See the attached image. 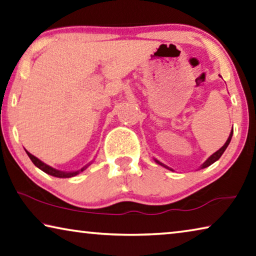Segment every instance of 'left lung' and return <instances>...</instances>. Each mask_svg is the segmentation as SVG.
Returning <instances> with one entry per match:
<instances>
[{"label": "left lung", "instance_id": "obj_1", "mask_svg": "<svg viewBox=\"0 0 256 256\" xmlns=\"http://www.w3.org/2000/svg\"><path fill=\"white\" fill-rule=\"evenodd\" d=\"M232 134H234V128H232V130H231V132H230V136H229V138H228V140L226 141V144L222 146V147L218 150V152H216L213 154V155H210L208 160H206L204 163H202V165H200V168H208L210 165H212L213 163H216V162L218 160V158H220L221 156H222V154L226 152V147H228L229 146V144H230V141H231V138H232ZM155 162L157 164H160V166H164L165 168H168V170H170V171H174L173 168H168V166H166L165 164H163L162 163V162H160L158 160H156L155 158Z\"/></svg>", "mask_w": 256, "mask_h": 256}]
</instances>
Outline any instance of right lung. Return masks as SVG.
I'll use <instances>...</instances> for the list:
<instances>
[{"label":"right lung","mask_w":256,"mask_h":256,"mask_svg":"<svg viewBox=\"0 0 256 256\" xmlns=\"http://www.w3.org/2000/svg\"><path fill=\"white\" fill-rule=\"evenodd\" d=\"M26 152H27L28 157L30 158V160L33 162L36 168H38L40 170H42L43 172H46V174H48V176H56V178H72V176H77V174H80V172H83L84 170H86V168H88V166H90V165L92 164V162H93V160H92L91 163H88V165L83 166V168H80V170H78V171L64 172V171H60V170H56V168H51L50 165L43 163L42 160H38V158L35 157L34 155H32V154L28 152L27 150H26Z\"/></svg>","instance_id":"right-lung-1"}]
</instances>
